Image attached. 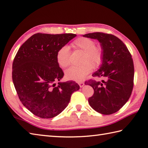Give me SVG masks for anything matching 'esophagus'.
<instances>
[{
	"label": "esophagus",
	"instance_id": "esophagus-1",
	"mask_svg": "<svg viewBox=\"0 0 148 148\" xmlns=\"http://www.w3.org/2000/svg\"><path fill=\"white\" fill-rule=\"evenodd\" d=\"M78 84H79V87H83V86H84V83H83V82H79L78 83Z\"/></svg>",
	"mask_w": 148,
	"mask_h": 148
}]
</instances>
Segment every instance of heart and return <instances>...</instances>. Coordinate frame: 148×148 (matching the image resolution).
Listing matches in <instances>:
<instances>
[{"instance_id":"heart-1","label":"heart","mask_w":148,"mask_h":148,"mask_svg":"<svg viewBox=\"0 0 148 148\" xmlns=\"http://www.w3.org/2000/svg\"><path fill=\"white\" fill-rule=\"evenodd\" d=\"M72 47L74 50H81L83 54L80 59L82 63L78 66H72L65 72L66 79L80 82L90 73L92 66L98 67L100 65L103 57V52L100 47L96 46L93 40L87 37H79L72 42ZM56 61L62 68L70 65V52L67 47L60 48L56 53Z\"/></svg>"}]
</instances>
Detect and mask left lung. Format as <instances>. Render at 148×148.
Segmentation results:
<instances>
[{"label":"left lung","instance_id":"left-lung-1","mask_svg":"<svg viewBox=\"0 0 148 148\" xmlns=\"http://www.w3.org/2000/svg\"><path fill=\"white\" fill-rule=\"evenodd\" d=\"M83 36L97 39L103 52L100 68L92 74L102 80L87 82L95 90L88 103L99 113H114L126 103L133 90L134 65L131 53L124 43L113 35L96 32Z\"/></svg>","mask_w":148,"mask_h":148}]
</instances>
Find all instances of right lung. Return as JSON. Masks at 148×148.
Listing matches in <instances>:
<instances>
[{"label": "right lung", "mask_w": 148, "mask_h": 148, "mask_svg": "<svg viewBox=\"0 0 148 148\" xmlns=\"http://www.w3.org/2000/svg\"><path fill=\"white\" fill-rule=\"evenodd\" d=\"M76 36L74 34L33 35L14 58L12 79L21 103L36 116L51 119L68 106L72 94L79 89L73 81L58 82L64 73L56 53Z\"/></svg>", "instance_id": "1"}]
</instances>
